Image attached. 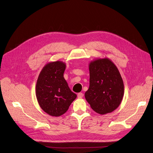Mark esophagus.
<instances>
[{
    "label": "esophagus",
    "instance_id": "1",
    "mask_svg": "<svg viewBox=\"0 0 153 153\" xmlns=\"http://www.w3.org/2000/svg\"><path fill=\"white\" fill-rule=\"evenodd\" d=\"M77 96H78V98H82L83 97V93H82V92H80V93H78V95H77Z\"/></svg>",
    "mask_w": 153,
    "mask_h": 153
}]
</instances>
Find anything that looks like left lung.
Wrapping results in <instances>:
<instances>
[{
  "instance_id": "left-lung-1",
  "label": "left lung",
  "mask_w": 153,
  "mask_h": 153,
  "mask_svg": "<svg viewBox=\"0 0 153 153\" xmlns=\"http://www.w3.org/2000/svg\"><path fill=\"white\" fill-rule=\"evenodd\" d=\"M88 67L90 85L85 93L87 101L100 114L113 111L124 94L123 82L117 67L108 58L91 61Z\"/></svg>"
}]
</instances>
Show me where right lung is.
<instances>
[{
	"instance_id": "right-lung-1",
	"label": "right lung",
	"mask_w": 153,
	"mask_h": 153,
	"mask_svg": "<svg viewBox=\"0 0 153 153\" xmlns=\"http://www.w3.org/2000/svg\"><path fill=\"white\" fill-rule=\"evenodd\" d=\"M66 64L51 62L42 70L36 84V96L43 111L52 117L65 114L76 98L63 76Z\"/></svg>"
}]
</instances>
